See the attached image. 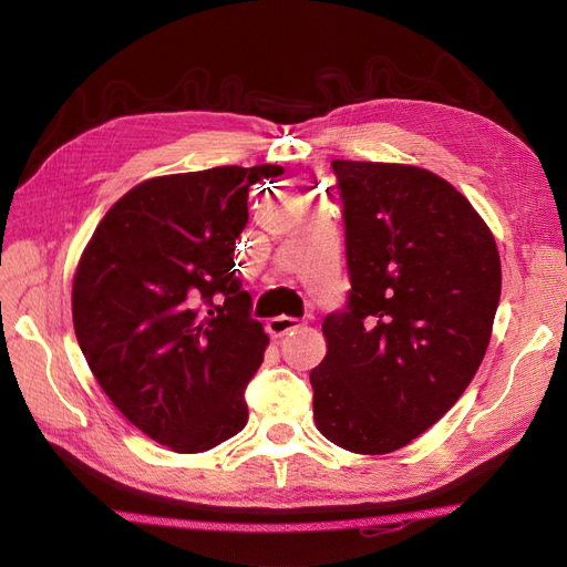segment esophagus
<instances>
[{
  "label": "esophagus",
  "mask_w": 567,
  "mask_h": 567,
  "mask_svg": "<svg viewBox=\"0 0 567 567\" xmlns=\"http://www.w3.org/2000/svg\"><path fill=\"white\" fill-rule=\"evenodd\" d=\"M298 326H300V319L281 315V317H274V319L267 321V331H269L274 338H281V336H286L288 331L298 329Z\"/></svg>",
  "instance_id": "obj_1"
}]
</instances>
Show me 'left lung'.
I'll return each mask as SVG.
<instances>
[{"mask_svg": "<svg viewBox=\"0 0 567 567\" xmlns=\"http://www.w3.org/2000/svg\"><path fill=\"white\" fill-rule=\"evenodd\" d=\"M350 293L323 319L312 369L321 435L388 454L435 425L473 381L502 296L494 236L442 177L414 165L333 161Z\"/></svg>", "mask_w": 567, "mask_h": 567, "instance_id": "8db88e82", "label": "left lung"}]
</instances>
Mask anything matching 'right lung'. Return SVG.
Listing matches in <instances>:
<instances>
[{"mask_svg":"<svg viewBox=\"0 0 567 567\" xmlns=\"http://www.w3.org/2000/svg\"><path fill=\"white\" fill-rule=\"evenodd\" d=\"M279 165H225L134 186L101 219L73 281L80 350L111 402L179 454L248 423L267 333L234 269L248 188Z\"/></svg>","mask_w":567,"mask_h":567,"instance_id":"1","label":"right lung"}]
</instances>
